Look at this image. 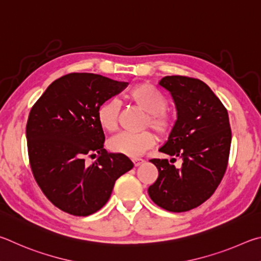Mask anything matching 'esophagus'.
<instances>
[{
    "mask_svg": "<svg viewBox=\"0 0 261 261\" xmlns=\"http://www.w3.org/2000/svg\"><path fill=\"white\" fill-rule=\"evenodd\" d=\"M133 163H134V166L138 167L140 165H142V164L144 163V159H142V158H134L133 159Z\"/></svg>",
    "mask_w": 261,
    "mask_h": 261,
    "instance_id": "esophagus-1",
    "label": "esophagus"
}]
</instances>
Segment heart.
<instances>
[{"label": "heart", "mask_w": 261, "mask_h": 261, "mask_svg": "<svg viewBox=\"0 0 261 261\" xmlns=\"http://www.w3.org/2000/svg\"><path fill=\"white\" fill-rule=\"evenodd\" d=\"M127 98L135 107L145 112L144 127H151L162 138H167L174 128V118L166 111L167 99L161 91L149 84H140L133 87L127 94ZM97 121L103 130L114 132L118 127L119 104L109 99L97 109ZM157 138L152 132L144 130L139 134L120 133L109 141L108 148L111 152L127 157H138L156 144Z\"/></svg>", "instance_id": "1"}]
</instances>
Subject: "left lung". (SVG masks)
<instances>
[{
	"mask_svg": "<svg viewBox=\"0 0 261 261\" xmlns=\"http://www.w3.org/2000/svg\"><path fill=\"white\" fill-rule=\"evenodd\" d=\"M174 99L177 119L159 151L182 158L176 168L167 159H150L158 179L148 193L154 204L170 212H186L203 204L220 185L229 158L231 129L227 109L199 79L168 75L159 81Z\"/></svg>",
	"mask_w": 261,
	"mask_h": 261,
	"instance_id": "8db88e82",
	"label": "left lung"
}]
</instances>
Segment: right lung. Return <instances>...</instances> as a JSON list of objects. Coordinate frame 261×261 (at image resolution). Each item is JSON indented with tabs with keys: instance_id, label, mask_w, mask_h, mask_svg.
I'll return each instance as SVG.
<instances>
[{
	"instance_id": "1",
	"label": "right lung",
	"mask_w": 261,
	"mask_h": 261,
	"mask_svg": "<svg viewBox=\"0 0 261 261\" xmlns=\"http://www.w3.org/2000/svg\"><path fill=\"white\" fill-rule=\"evenodd\" d=\"M128 82L94 73H70L50 85L31 109L26 125L30 165L36 184L62 211L87 217L102 208L114 182L133 168L128 157L109 153L97 109ZM87 156H97L91 166Z\"/></svg>"
}]
</instances>
